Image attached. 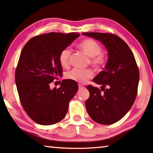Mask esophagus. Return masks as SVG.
<instances>
[{
    "label": "esophagus",
    "instance_id": "1",
    "mask_svg": "<svg viewBox=\"0 0 153 153\" xmlns=\"http://www.w3.org/2000/svg\"><path fill=\"white\" fill-rule=\"evenodd\" d=\"M84 88V86H83V85H81V84H79V89H81V88Z\"/></svg>",
    "mask_w": 153,
    "mask_h": 153
}]
</instances>
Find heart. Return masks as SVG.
<instances>
[{"mask_svg":"<svg viewBox=\"0 0 153 153\" xmlns=\"http://www.w3.org/2000/svg\"><path fill=\"white\" fill-rule=\"evenodd\" d=\"M78 47L84 52L90 59V63L97 70H100L105 65L107 56L102 52V47L97 41L93 39H85L79 44ZM72 51L69 47L65 48L59 54V62L62 68H67L70 65ZM93 76L91 69L79 70L74 68L65 74V77L74 82L84 83Z\"/></svg>","mask_w":153,"mask_h":153,"instance_id":"heart-1","label":"heart"}]
</instances>
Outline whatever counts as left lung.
Masks as SVG:
<instances>
[{"label": "left lung", "instance_id": "left-lung-1", "mask_svg": "<svg viewBox=\"0 0 153 153\" xmlns=\"http://www.w3.org/2000/svg\"><path fill=\"white\" fill-rule=\"evenodd\" d=\"M103 44L108 52L105 68L93 79L101 91L89 85L85 108L90 117L102 125H111L129 111L137 95L139 71L128 45L120 37L103 33H83ZM107 88H106L105 87Z\"/></svg>", "mask_w": 153, "mask_h": 153}]
</instances>
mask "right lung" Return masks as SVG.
Wrapping results in <instances>:
<instances>
[{
	"mask_svg": "<svg viewBox=\"0 0 153 153\" xmlns=\"http://www.w3.org/2000/svg\"><path fill=\"white\" fill-rule=\"evenodd\" d=\"M79 34L49 33L30 39L23 48L15 72L22 105L37 124H56L65 118L69 103L78 91L76 82L62 80L60 88L50 83L62 74L59 54Z\"/></svg>",
	"mask_w": 153,
	"mask_h": 153,
	"instance_id": "obj_1",
	"label": "right lung"
}]
</instances>
